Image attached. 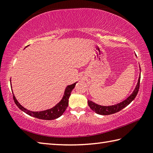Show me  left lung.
<instances>
[{
  "mask_svg": "<svg viewBox=\"0 0 153 153\" xmlns=\"http://www.w3.org/2000/svg\"><path fill=\"white\" fill-rule=\"evenodd\" d=\"M140 76L139 77L138 83H137L136 86L135 88V89H134V92H132V94L129 96V97L127 98L126 100H124L123 101L118 103V104L111 106H102L96 104V103L91 101V100H88V106L92 111H94L95 113L102 115H111V114L119 112V111L123 109V108H125L128 105L130 104L131 101L136 98L140 88Z\"/></svg>",
  "mask_w": 153,
  "mask_h": 153,
  "instance_id": "1",
  "label": "left lung"
}]
</instances>
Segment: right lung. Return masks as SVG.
I'll return each mask as SVG.
<instances>
[{
  "label": "right lung",
  "instance_id": "1",
  "mask_svg": "<svg viewBox=\"0 0 153 153\" xmlns=\"http://www.w3.org/2000/svg\"><path fill=\"white\" fill-rule=\"evenodd\" d=\"M76 83H74V84L69 85V86H67L65 90V93L63 95V97L62 98L61 100L59 102L58 104H56L55 107L50 108V109H47L45 111H31L26 109L24 107H23L22 105H21L18 101L17 100L16 98H15L14 94L13 95V97L14 102L16 105L19 107V109L24 111L27 115H29L32 117L40 119V120H55V119L58 118L63 115V113L65 112V111L66 110L67 107H68V103H69V98L71 95V92L72 90L74 88L75 86H76Z\"/></svg>",
  "mask_w": 153,
  "mask_h": 153
}]
</instances>
